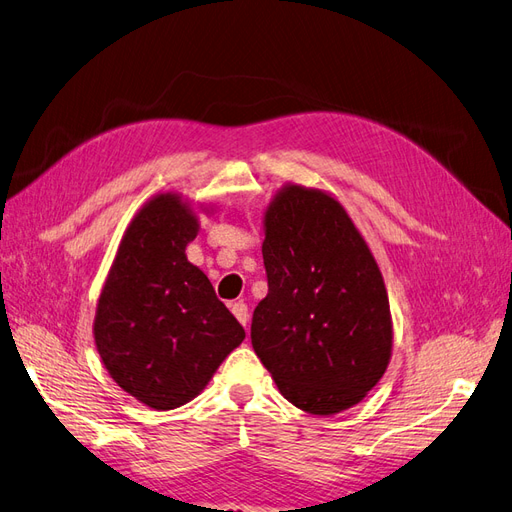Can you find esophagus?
I'll return each instance as SVG.
<instances>
[{"mask_svg": "<svg viewBox=\"0 0 512 512\" xmlns=\"http://www.w3.org/2000/svg\"><path fill=\"white\" fill-rule=\"evenodd\" d=\"M230 309H232V314H235V318L243 324V327H247V322H250V314H247L245 301H235L230 305Z\"/></svg>", "mask_w": 512, "mask_h": 512, "instance_id": "34e87169", "label": "esophagus"}]
</instances>
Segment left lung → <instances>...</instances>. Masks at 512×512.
Masks as SVG:
<instances>
[{"mask_svg":"<svg viewBox=\"0 0 512 512\" xmlns=\"http://www.w3.org/2000/svg\"><path fill=\"white\" fill-rule=\"evenodd\" d=\"M262 222L269 292L254 309V352L292 406L344 412L391 363L393 320L378 262L324 190L286 183Z\"/></svg>","mask_w":512,"mask_h":512,"instance_id":"1","label":"left lung"}]
</instances>
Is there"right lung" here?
<instances>
[{"mask_svg":"<svg viewBox=\"0 0 512 512\" xmlns=\"http://www.w3.org/2000/svg\"><path fill=\"white\" fill-rule=\"evenodd\" d=\"M198 228L181 194L147 200L123 232L96 305L94 339L108 376L153 410L192 401L245 339L185 256Z\"/></svg>","mask_w":512,"mask_h":512,"instance_id":"obj_1","label":"right lung"}]
</instances>
